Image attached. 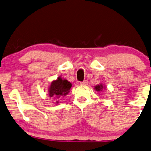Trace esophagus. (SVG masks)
<instances>
[{
    "mask_svg": "<svg viewBox=\"0 0 151 151\" xmlns=\"http://www.w3.org/2000/svg\"><path fill=\"white\" fill-rule=\"evenodd\" d=\"M79 84H80V85H81V86H87L88 84V81H87V80H85V81H83V82H80Z\"/></svg>",
    "mask_w": 151,
    "mask_h": 151,
    "instance_id": "esophagus-1",
    "label": "esophagus"
}]
</instances>
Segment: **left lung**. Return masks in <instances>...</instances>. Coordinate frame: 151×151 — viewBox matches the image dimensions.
<instances>
[{"label": "left lung", "instance_id": "1", "mask_svg": "<svg viewBox=\"0 0 151 151\" xmlns=\"http://www.w3.org/2000/svg\"><path fill=\"white\" fill-rule=\"evenodd\" d=\"M106 86L104 85L103 83H99V84H98V85L94 86V90H96L97 92L102 91L103 89H106Z\"/></svg>", "mask_w": 151, "mask_h": 151}]
</instances>
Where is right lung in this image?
Returning a JSON list of instances; mask_svg holds the SVG:
<instances>
[{
  "label": "right lung",
  "instance_id": "1",
  "mask_svg": "<svg viewBox=\"0 0 151 151\" xmlns=\"http://www.w3.org/2000/svg\"><path fill=\"white\" fill-rule=\"evenodd\" d=\"M72 87V83L64 79L61 77H59L57 79L53 80L48 88V95L50 98L55 100V103H59V99L66 96L70 92Z\"/></svg>",
  "mask_w": 151,
  "mask_h": 151
}]
</instances>
